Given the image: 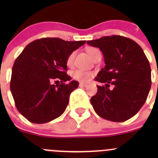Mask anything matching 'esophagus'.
Wrapping results in <instances>:
<instances>
[{
    "label": "esophagus",
    "mask_w": 158,
    "mask_h": 158,
    "mask_svg": "<svg viewBox=\"0 0 158 158\" xmlns=\"http://www.w3.org/2000/svg\"><path fill=\"white\" fill-rule=\"evenodd\" d=\"M79 86H80V87H86L87 84L84 83V82H80V83H79Z\"/></svg>",
    "instance_id": "obj_1"
}]
</instances>
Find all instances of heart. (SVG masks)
Listing matches in <instances>:
<instances>
[{
	"instance_id": "1",
	"label": "heart",
	"mask_w": 158,
	"mask_h": 158,
	"mask_svg": "<svg viewBox=\"0 0 158 158\" xmlns=\"http://www.w3.org/2000/svg\"><path fill=\"white\" fill-rule=\"evenodd\" d=\"M95 49V48H89L87 49V52L88 54L91 56V54L92 52H93ZM74 56L75 53L74 52H72L71 54L69 56L67 59V64L68 65H71L73 63V59H74ZM93 73L92 72H88V71H84V70H81V69H77L73 71V79H76L78 81H80L82 82H88L89 79L93 76Z\"/></svg>"
}]
</instances>
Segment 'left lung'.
Here are the masks:
<instances>
[{
	"label": "left lung",
	"mask_w": 158,
	"mask_h": 158,
	"mask_svg": "<svg viewBox=\"0 0 158 158\" xmlns=\"http://www.w3.org/2000/svg\"><path fill=\"white\" fill-rule=\"evenodd\" d=\"M87 44L100 49L106 64L95 78L106 85H97V93L91 98L94 110L111 122L131 118L145 103L151 86V66L144 51L132 40L117 35ZM111 85L113 89L108 88Z\"/></svg>",
	"instance_id": "obj_1"
}]
</instances>
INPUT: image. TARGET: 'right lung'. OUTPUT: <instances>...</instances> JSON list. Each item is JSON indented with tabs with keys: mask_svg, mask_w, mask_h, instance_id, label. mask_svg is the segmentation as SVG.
I'll list each match as a JSON object with an SVG mask.
<instances>
[{
	"mask_svg": "<svg viewBox=\"0 0 158 158\" xmlns=\"http://www.w3.org/2000/svg\"><path fill=\"white\" fill-rule=\"evenodd\" d=\"M85 42L43 38L28 44L16 59L10 91L19 112L30 122L47 123L64 112L70 94L79 86L66 74L67 59ZM54 81L60 84L54 85Z\"/></svg>",
	"mask_w": 158,
	"mask_h": 158,
	"instance_id": "add662e5",
	"label": "right lung"
}]
</instances>
